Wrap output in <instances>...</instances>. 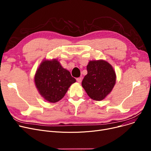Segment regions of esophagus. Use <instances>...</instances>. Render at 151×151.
<instances>
[{
	"instance_id": "esophagus-1",
	"label": "esophagus",
	"mask_w": 151,
	"mask_h": 151,
	"mask_svg": "<svg viewBox=\"0 0 151 151\" xmlns=\"http://www.w3.org/2000/svg\"><path fill=\"white\" fill-rule=\"evenodd\" d=\"M76 80H77V82H78V83H81V82H82V78H81V77H78V78H76Z\"/></svg>"
}]
</instances>
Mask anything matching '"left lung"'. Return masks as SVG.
<instances>
[{
  "instance_id": "8db88e82",
  "label": "left lung",
  "mask_w": 151,
  "mask_h": 151,
  "mask_svg": "<svg viewBox=\"0 0 151 151\" xmlns=\"http://www.w3.org/2000/svg\"><path fill=\"white\" fill-rule=\"evenodd\" d=\"M87 74L82 85L90 98L102 101L112 90L116 83V74L112 66L104 60L90 61Z\"/></svg>"
}]
</instances>
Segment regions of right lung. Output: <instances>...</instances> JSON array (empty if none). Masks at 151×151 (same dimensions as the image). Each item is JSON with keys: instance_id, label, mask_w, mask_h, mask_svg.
I'll list each match as a JSON object with an SVG mask.
<instances>
[{"instance_id": "obj_1", "label": "right lung", "mask_w": 151, "mask_h": 151, "mask_svg": "<svg viewBox=\"0 0 151 151\" xmlns=\"http://www.w3.org/2000/svg\"><path fill=\"white\" fill-rule=\"evenodd\" d=\"M76 79L56 60H44L37 70L35 82L40 94L48 102L55 103L65 96Z\"/></svg>"}]
</instances>
